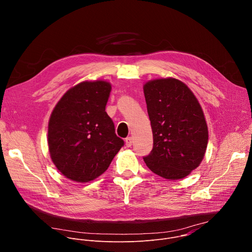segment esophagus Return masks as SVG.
<instances>
[{
	"instance_id": "34e87169",
	"label": "esophagus",
	"mask_w": 252,
	"mask_h": 252,
	"mask_svg": "<svg viewBox=\"0 0 252 252\" xmlns=\"http://www.w3.org/2000/svg\"><path fill=\"white\" fill-rule=\"evenodd\" d=\"M125 141H126V146L127 148H130L131 145H132V141H133V140H132V137H131V136H128V137L126 138Z\"/></svg>"
}]
</instances>
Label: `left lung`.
<instances>
[{"instance_id":"1","label":"left lung","mask_w":252,"mask_h":252,"mask_svg":"<svg viewBox=\"0 0 252 252\" xmlns=\"http://www.w3.org/2000/svg\"><path fill=\"white\" fill-rule=\"evenodd\" d=\"M154 148L143 158L148 167L166 179L188 176L202 161L208 129L201 106L182 81L156 79L143 85Z\"/></svg>"}]
</instances>
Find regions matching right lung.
I'll use <instances>...</instances> for the list:
<instances>
[{"label":"right lung","instance_id":"1","mask_svg":"<svg viewBox=\"0 0 252 252\" xmlns=\"http://www.w3.org/2000/svg\"><path fill=\"white\" fill-rule=\"evenodd\" d=\"M112 91L106 81H86L70 88L51 114L48 145L59 171L77 183L102 174L124 146L105 113Z\"/></svg>","mask_w":252,"mask_h":252}]
</instances>
